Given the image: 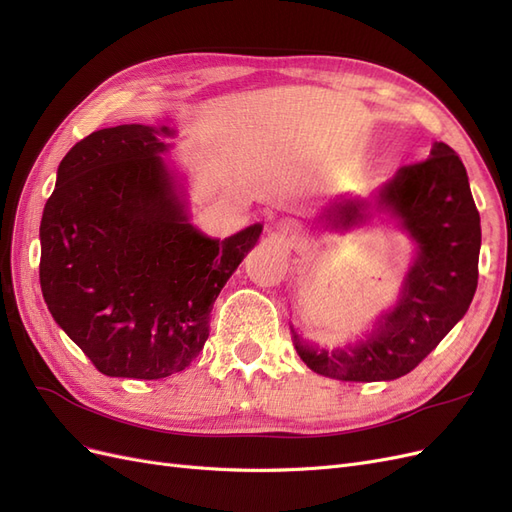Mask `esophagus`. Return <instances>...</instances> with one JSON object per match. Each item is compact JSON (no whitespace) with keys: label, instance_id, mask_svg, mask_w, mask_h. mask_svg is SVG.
Returning a JSON list of instances; mask_svg holds the SVG:
<instances>
[{"label":"esophagus","instance_id":"1","mask_svg":"<svg viewBox=\"0 0 512 512\" xmlns=\"http://www.w3.org/2000/svg\"><path fill=\"white\" fill-rule=\"evenodd\" d=\"M277 230H280V235L284 239H294V237L299 235V228L294 226V224H290V222H280V228H277Z\"/></svg>","mask_w":512,"mask_h":512}]
</instances>
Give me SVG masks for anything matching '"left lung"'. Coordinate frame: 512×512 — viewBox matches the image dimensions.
I'll return each mask as SVG.
<instances>
[{
    "label": "left lung",
    "mask_w": 512,
    "mask_h": 512,
    "mask_svg": "<svg viewBox=\"0 0 512 512\" xmlns=\"http://www.w3.org/2000/svg\"><path fill=\"white\" fill-rule=\"evenodd\" d=\"M374 209H389L416 243L399 303L367 339L344 350H316L292 329L294 348L320 376L346 382L395 380L410 374L468 312L478 284L480 215L461 158L436 143L429 158L406 164L369 200H342L324 209L327 228L363 224Z\"/></svg>",
    "instance_id": "8db88e82"
}]
</instances>
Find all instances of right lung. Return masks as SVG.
Instances as JSON below:
<instances>
[{
    "mask_svg": "<svg viewBox=\"0 0 512 512\" xmlns=\"http://www.w3.org/2000/svg\"><path fill=\"white\" fill-rule=\"evenodd\" d=\"M168 128L91 132L57 168L40 222V286L55 322L104 376L158 380L188 367L215 299L256 245L198 232L160 153Z\"/></svg>",
    "mask_w": 512,
    "mask_h": 512,
    "instance_id": "add662e5",
    "label": "right lung"
}]
</instances>
